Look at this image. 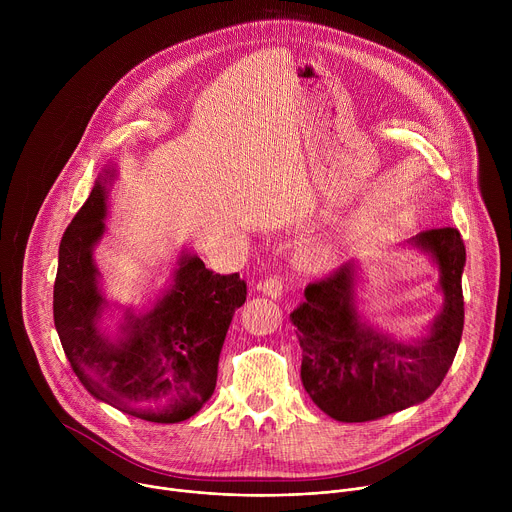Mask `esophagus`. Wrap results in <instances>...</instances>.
I'll use <instances>...</instances> for the list:
<instances>
[{"label": "esophagus", "instance_id": "obj_1", "mask_svg": "<svg viewBox=\"0 0 512 512\" xmlns=\"http://www.w3.org/2000/svg\"><path fill=\"white\" fill-rule=\"evenodd\" d=\"M259 289L263 291V296H267V298H271V300H279V298L283 296V283H281V279H279L277 275L267 277V279L259 285Z\"/></svg>", "mask_w": 512, "mask_h": 512}]
</instances>
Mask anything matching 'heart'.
Wrapping results in <instances>:
<instances>
[{
  "label": "heart",
  "mask_w": 512,
  "mask_h": 512,
  "mask_svg": "<svg viewBox=\"0 0 512 512\" xmlns=\"http://www.w3.org/2000/svg\"><path fill=\"white\" fill-rule=\"evenodd\" d=\"M336 249L332 243L328 241H308L298 249L296 261L300 263L302 269L306 271H314V273H324L334 269L336 265Z\"/></svg>",
  "instance_id": "b5f03b06"
}]
</instances>
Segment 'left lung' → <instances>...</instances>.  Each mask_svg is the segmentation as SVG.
Returning a JSON list of instances; mask_svg holds the SVG:
<instances>
[{"label": "left lung", "mask_w": 512, "mask_h": 512, "mask_svg": "<svg viewBox=\"0 0 512 512\" xmlns=\"http://www.w3.org/2000/svg\"><path fill=\"white\" fill-rule=\"evenodd\" d=\"M440 273L444 306L419 336H397L360 312L362 269L346 261L310 283L289 314L302 346V383L312 401L342 423L373 421L419 405L442 385L464 330L466 247L458 229H429L407 241Z\"/></svg>", "instance_id": "1"}]
</instances>
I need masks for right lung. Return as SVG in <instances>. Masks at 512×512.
<instances>
[{
    "mask_svg": "<svg viewBox=\"0 0 512 512\" xmlns=\"http://www.w3.org/2000/svg\"><path fill=\"white\" fill-rule=\"evenodd\" d=\"M115 176V166H105L64 231L54 326L72 371L95 399L143 421L178 423L212 397L218 356L235 310L247 300V285L239 273H212L196 253L182 249L148 310L109 302L95 249L107 231Z\"/></svg>",
    "mask_w": 512,
    "mask_h": 512,
    "instance_id": "add662e5",
    "label": "right lung"
}]
</instances>
